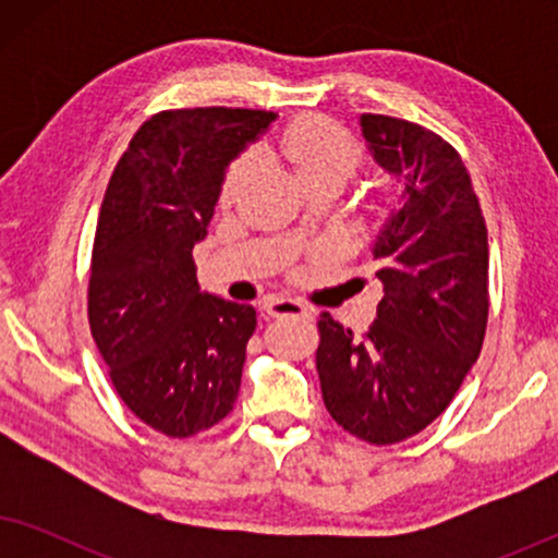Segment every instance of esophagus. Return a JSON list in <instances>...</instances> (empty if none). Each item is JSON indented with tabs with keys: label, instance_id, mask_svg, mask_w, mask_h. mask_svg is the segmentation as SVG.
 I'll return each mask as SVG.
<instances>
[{
	"label": "esophagus",
	"instance_id": "esophagus-1",
	"mask_svg": "<svg viewBox=\"0 0 558 558\" xmlns=\"http://www.w3.org/2000/svg\"><path fill=\"white\" fill-rule=\"evenodd\" d=\"M264 312L269 317H310V310L304 307L302 302L294 300H279V296H271V300L264 302Z\"/></svg>",
	"mask_w": 558,
	"mask_h": 558
}]
</instances>
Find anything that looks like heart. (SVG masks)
<instances>
[{
	"mask_svg": "<svg viewBox=\"0 0 558 558\" xmlns=\"http://www.w3.org/2000/svg\"><path fill=\"white\" fill-rule=\"evenodd\" d=\"M277 155L281 157L304 190L317 185H345L363 165V147L348 129L323 113H304L284 126L277 140ZM258 165L254 149L241 151L228 165L220 182V201L231 203L246 187Z\"/></svg>",
	"mask_w": 558,
	"mask_h": 558,
	"instance_id": "b5f03b06",
	"label": "heart"
}]
</instances>
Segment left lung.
<instances>
[{"label": "left lung", "instance_id": "8db88e82", "mask_svg": "<svg viewBox=\"0 0 558 558\" xmlns=\"http://www.w3.org/2000/svg\"><path fill=\"white\" fill-rule=\"evenodd\" d=\"M361 126L403 187L373 246L386 294L363 338L325 312L315 357L330 416L386 447L426 429L477 361L490 310L487 228L452 144L384 113H363Z\"/></svg>", "mask_w": 558, "mask_h": 558}]
</instances>
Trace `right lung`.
Returning <instances> with one entry per match:
<instances>
[{"label":"right lung","mask_w":558,"mask_h":558,"mask_svg":"<svg viewBox=\"0 0 558 558\" xmlns=\"http://www.w3.org/2000/svg\"><path fill=\"white\" fill-rule=\"evenodd\" d=\"M277 113L170 109L136 129L106 187L88 277V325L132 414L172 439L233 411L256 310L197 287L205 239L231 159Z\"/></svg>","instance_id":"obj_1"}]
</instances>
